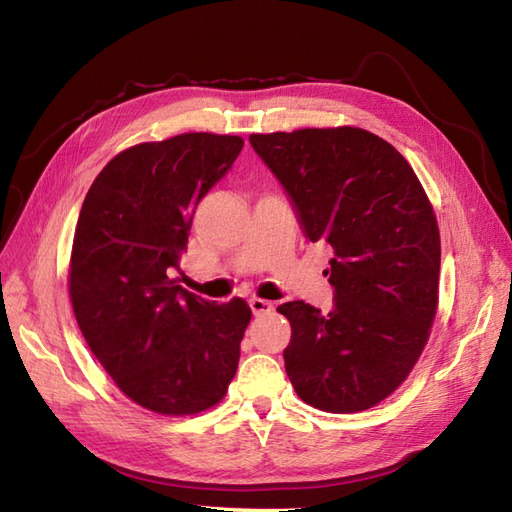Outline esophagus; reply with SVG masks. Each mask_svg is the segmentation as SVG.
Instances as JSON below:
<instances>
[{"label":"esophagus","instance_id":"obj_1","mask_svg":"<svg viewBox=\"0 0 512 512\" xmlns=\"http://www.w3.org/2000/svg\"><path fill=\"white\" fill-rule=\"evenodd\" d=\"M248 303H250V310H253L255 317H262V314H270L275 310L273 301H266V299H259V297H253Z\"/></svg>","mask_w":512,"mask_h":512}]
</instances>
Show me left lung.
I'll return each mask as SVG.
<instances>
[{"label": "left lung", "instance_id": "8db88e82", "mask_svg": "<svg viewBox=\"0 0 512 512\" xmlns=\"http://www.w3.org/2000/svg\"><path fill=\"white\" fill-rule=\"evenodd\" d=\"M297 206L310 242L330 244L334 310L277 308L290 321L286 372L314 409L356 413L394 394L438 312L440 231L411 165L361 127L250 134Z\"/></svg>", "mask_w": 512, "mask_h": 512}]
</instances>
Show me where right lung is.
Here are the masks:
<instances>
[{"mask_svg": "<svg viewBox=\"0 0 512 512\" xmlns=\"http://www.w3.org/2000/svg\"><path fill=\"white\" fill-rule=\"evenodd\" d=\"M244 140L209 132L140 143L114 156L85 195L68 288L85 343L116 387L160 416L220 402L237 372L250 306L178 286L193 211Z\"/></svg>", "mask_w": 512, "mask_h": 512, "instance_id": "add662e5", "label": "right lung"}]
</instances>
